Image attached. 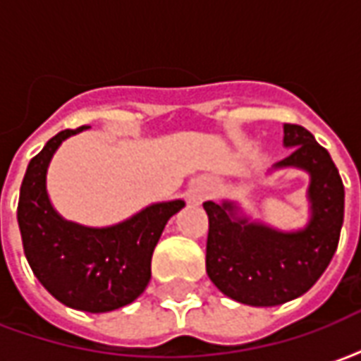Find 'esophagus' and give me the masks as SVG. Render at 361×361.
<instances>
[{"label":"esophagus","instance_id":"obj_1","mask_svg":"<svg viewBox=\"0 0 361 361\" xmlns=\"http://www.w3.org/2000/svg\"><path fill=\"white\" fill-rule=\"evenodd\" d=\"M191 197H193L195 201H203L204 189H193V191H191Z\"/></svg>","mask_w":361,"mask_h":361}]
</instances>
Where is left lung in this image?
I'll list each match as a JSON object with an SVG mask.
<instances>
[{
	"instance_id": "8db88e82",
	"label": "left lung",
	"mask_w": 361,
	"mask_h": 361,
	"mask_svg": "<svg viewBox=\"0 0 361 361\" xmlns=\"http://www.w3.org/2000/svg\"><path fill=\"white\" fill-rule=\"evenodd\" d=\"M290 157L272 170L310 173V222L282 232L253 222L232 201L203 203L209 216L207 274L235 302L271 307L305 294L331 263L344 222V185L333 158L302 126L284 123Z\"/></svg>"
}]
</instances>
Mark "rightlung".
Masks as SVG:
<instances>
[{
  "mask_svg": "<svg viewBox=\"0 0 361 361\" xmlns=\"http://www.w3.org/2000/svg\"><path fill=\"white\" fill-rule=\"evenodd\" d=\"M87 127L59 131L28 162L17 220L23 250L35 276L67 307L106 313L135 302L150 280V259L166 222L181 199L149 204L131 219L106 228L69 222L51 207L48 166L61 142Z\"/></svg>",
  "mask_w": 361,
  "mask_h": 361,
  "instance_id": "right-lung-1",
  "label": "right lung"
}]
</instances>
